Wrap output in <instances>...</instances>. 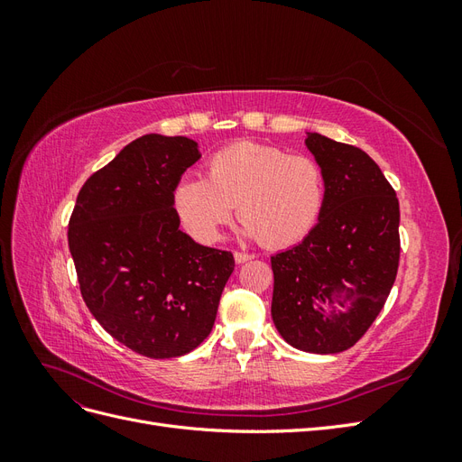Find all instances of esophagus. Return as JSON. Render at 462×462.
<instances>
[{
    "instance_id": "obj_1",
    "label": "esophagus",
    "mask_w": 462,
    "mask_h": 462,
    "mask_svg": "<svg viewBox=\"0 0 462 462\" xmlns=\"http://www.w3.org/2000/svg\"><path fill=\"white\" fill-rule=\"evenodd\" d=\"M233 256H235V262H236V263H245V262H248V260H253V254L239 253V250H236V253H235Z\"/></svg>"
}]
</instances>
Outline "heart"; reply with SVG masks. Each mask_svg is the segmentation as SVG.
Masks as SVG:
<instances>
[{
  "label": "heart",
  "mask_w": 462,
  "mask_h": 462,
  "mask_svg": "<svg viewBox=\"0 0 462 462\" xmlns=\"http://www.w3.org/2000/svg\"><path fill=\"white\" fill-rule=\"evenodd\" d=\"M326 185L309 156H289L272 144L239 143L216 152L204 177H185L175 208L185 227L202 243L219 239L233 209L246 236L285 248L309 235L321 214Z\"/></svg>",
  "instance_id": "obj_1"
}]
</instances>
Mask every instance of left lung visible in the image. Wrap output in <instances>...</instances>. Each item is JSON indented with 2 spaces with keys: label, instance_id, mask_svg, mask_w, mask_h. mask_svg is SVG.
<instances>
[{
  "label": "left lung",
  "instance_id": "1",
  "mask_svg": "<svg viewBox=\"0 0 462 462\" xmlns=\"http://www.w3.org/2000/svg\"><path fill=\"white\" fill-rule=\"evenodd\" d=\"M306 146L324 173L326 199L304 241L272 256V318L299 351L335 355L374 324L399 268V200L365 150L309 133ZM352 300L329 315L324 303Z\"/></svg>",
  "mask_w": 462,
  "mask_h": 462
}]
</instances>
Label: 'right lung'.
<instances>
[{
  "instance_id": "1",
  "label": "right lung",
  "mask_w": 462,
  "mask_h": 462,
  "mask_svg": "<svg viewBox=\"0 0 462 462\" xmlns=\"http://www.w3.org/2000/svg\"><path fill=\"white\" fill-rule=\"evenodd\" d=\"M200 160L187 136L144 134L82 185L69 250L92 316L148 358L197 348L214 328L233 254L179 229L175 189Z\"/></svg>"
}]
</instances>
